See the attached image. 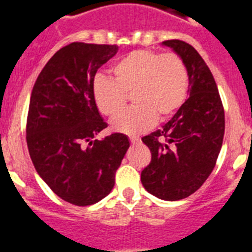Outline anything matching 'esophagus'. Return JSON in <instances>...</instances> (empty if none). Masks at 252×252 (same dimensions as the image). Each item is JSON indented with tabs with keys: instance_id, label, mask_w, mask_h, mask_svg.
I'll return each instance as SVG.
<instances>
[{
	"instance_id": "34e87169",
	"label": "esophagus",
	"mask_w": 252,
	"mask_h": 252,
	"mask_svg": "<svg viewBox=\"0 0 252 252\" xmlns=\"http://www.w3.org/2000/svg\"><path fill=\"white\" fill-rule=\"evenodd\" d=\"M130 141H131V144H139L140 139L139 137H130Z\"/></svg>"
}]
</instances>
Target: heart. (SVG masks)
<instances>
[{"label":"heart","instance_id":"obj_1","mask_svg":"<svg viewBox=\"0 0 252 252\" xmlns=\"http://www.w3.org/2000/svg\"><path fill=\"white\" fill-rule=\"evenodd\" d=\"M112 79L98 77L93 86V99L99 112L115 117L131 93L135 104L116 118L112 127L127 135H139L151 125L174 115L186 102L189 73L184 60L175 53L133 50L111 66Z\"/></svg>","mask_w":252,"mask_h":252}]
</instances>
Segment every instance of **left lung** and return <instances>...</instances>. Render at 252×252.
Listing matches in <instances>:
<instances>
[{
	"mask_svg": "<svg viewBox=\"0 0 252 252\" xmlns=\"http://www.w3.org/2000/svg\"><path fill=\"white\" fill-rule=\"evenodd\" d=\"M184 60L189 98L161 130L142 137L151 161L141 171L144 188L164 201H179L199 189L217 161L224 135V111L217 84L202 57L182 40H166Z\"/></svg>",
	"mask_w": 252,
	"mask_h": 252,
	"instance_id": "8db88e82",
	"label": "left lung"
}]
</instances>
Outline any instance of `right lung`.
Wrapping results in <instances>:
<instances>
[{"label":"right lung","instance_id":"right-lung-1","mask_svg":"<svg viewBox=\"0 0 252 252\" xmlns=\"http://www.w3.org/2000/svg\"><path fill=\"white\" fill-rule=\"evenodd\" d=\"M117 50V45L69 44L50 58L31 92L26 142L32 164L58 197L75 206L110 194L130 148L124 133L93 140L107 127L93 99L94 75Z\"/></svg>","mask_w":252,"mask_h":252}]
</instances>
